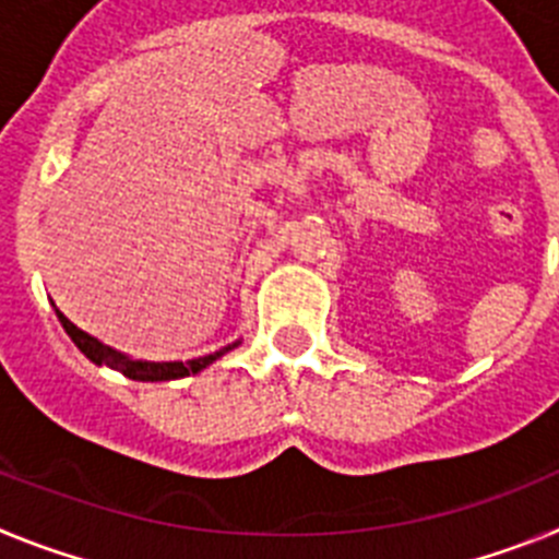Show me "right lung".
Here are the masks:
<instances>
[{"instance_id": "right-lung-1", "label": "right lung", "mask_w": 559, "mask_h": 559, "mask_svg": "<svg viewBox=\"0 0 559 559\" xmlns=\"http://www.w3.org/2000/svg\"><path fill=\"white\" fill-rule=\"evenodd\" d=\"M52 308H56V305H52ZM56 316H58V322H61V328L67 330L69 338L75 341V347L81 349V353L86 355L92 364H97V367L117 369V372H122L126 378L142 380V383H156V380H179V378H187V374H199L201 369H206L210 364H215L221 355H226L229 349H235L237 344H240V341H235V344L218 349V353L204 355V358H192V360H187V364H181V360H140V358H131V355L120 353V349L108 347V344H103L100 338L88 335L86 330L75 328V324L69 322L67 316H63L58 308H56Z\"/></svg>"}]
</instances>
